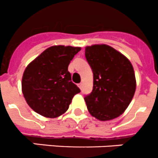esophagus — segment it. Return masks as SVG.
Returning <instances> with one entry per match:
<instances>
[{"mask_svg":"<svg viewBox=\"0 0 158 158\" xmlns=\"http://www.w3.org/2000/svg\"><path fill=\"white\" fill-rule=\"evenodd\" d=\"M78 87L80 88V89H82V88H83V84H82V83L78 84Z\"/></svg>","mask_w":158,"mask_h":158,"instance_id":"obj_1","label":"esophagus"}]
</instances>
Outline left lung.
<instances>
[{"mask_svg":"<svg viewBox=\"0 0 158 158\" xmlns=\"http://www.w3.org/2000/svg\"><path fill=\"white\" fill-rule=\"evenodd\" d=\"M85 57L93 72V89L85 97L89 113L102 121L118 118L127 109L135 92L131 62L106 44L87 46Z\"/></svg>","mask_w":158,"mask_h":158,"instance_id":"8db88e82","label":"left lung"}]
</instances>
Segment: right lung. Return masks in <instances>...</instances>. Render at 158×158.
I'll return each instance as SVG.
<instances>
[{
	"mask_svg": "<svg viewBox=\"0 0 158 158\" xmlns=\"http://www.w3.org/2000/svg\"><path fill=\"white\" fill-rule=\"evenodd\" d=\"M79 47L56 45L44 50L23 73L22 92L36 113L55 118L64 114L81 90L71 81L68 66Z\"/></svg>",
	"mask_w": 158,
	"mask_h": 158,
	"instance_id": "add662e5",
	"label": "right lung"
}]
</instances>
